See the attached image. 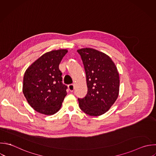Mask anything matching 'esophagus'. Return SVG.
<instances>
[{
    "label": "esophagus",
    "instance_id": "34e87169",
    "mask_svg": "<svg viewBox=\"0 0 156 156\" xmlns=\"http://www.w3.org/2000/svg\"><path fill=\"white\" fill-rule=\"evenodd\" d=\"M68 89L70 91H73L74 90V85L73 84H70L68 85Z\"/></svg>",
    "mask_w": 156,
    "mask_h": 156
}]
</instances>
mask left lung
Masks as SVG:
<instances>
[{"mask_svg":"<svg viewBox=\"0 0 156 156\" xmlns=\"http://www.w3.org/2000/svg\"><path fill=\"white\" fill-rule=\"evenodd\" d=\"M80 54L87 79L86 96L78 99L80 108L90 116L107 112L119 94V77L114 62L105 54L92 48H82Z\"/></svg>","mask_w":156,"mask_h":156,"instance_id":"left-lung-1","label":"left lung"}]
</instances>
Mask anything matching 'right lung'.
Segmentation results:
<instances>
[{
	"label": "right lung",
	"instance_id": "right-lung-1",
	"mask_svg": "<svg viewBox=\"0 0 156 156\" xmlns=\"http://www.w3.org/2000/svg\"><path fill=\"white\" fill-rule=\"evenodd\" d=\"M66 49L45 53L26 71L23 91L29 104L37 112L52 115L61 108L67 94V86L62 83L59 64Z\"/></svg>",
	"mask_w": 156,
	"mask_h": 156
}]
</instances>
